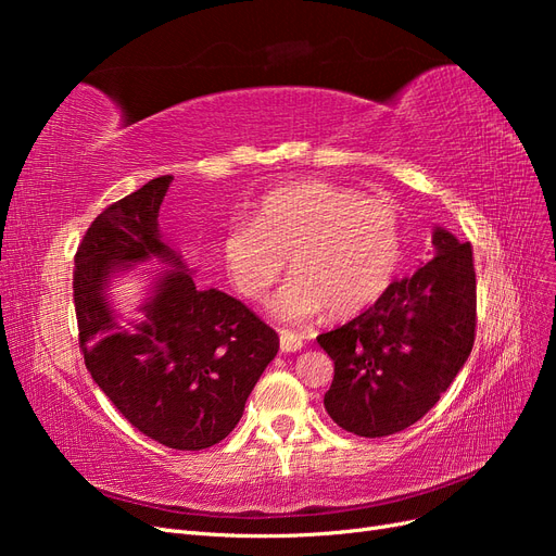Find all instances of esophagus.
Instances as JSON below:
<instances>
[{"label": "esophagus", "mask_w": 556, "mask_h": 556, "mask_svg": "<svg viewBox=\"0 0 556 556\" xmlns=\"http://www.w3.org/2000/svg\"><path fill=\"white\" fill-rule=\"evenodd\" d=\"M304 345H306V341H304V336H301V333L288 331V329L280 331V350L282 352H296Z\"/></svg>", "instance_id": "esophagus-1"}]
</instances>
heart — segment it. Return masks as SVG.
I'll return each mask as SVG.
<instances>
[{
    "label": "heart",
    "instance_id": "1",
    "mask_svg": "<svg viewBox=\"0 0 556 556\" xmlns=\"http://www.w3.org/2000/svg\"><path fill=\"white\" fill-rule=\"evenodd\" d=\"M227 276L260 301L290 260L294 276L268 311L301 323L329 308L357 315L390 288L401 262V220L390 201L327 180H304L262 197L255 220H233L220 241Z\"/></svg>",
    "mask_w": 556,
    "mask_h": 556
}]
</instances>
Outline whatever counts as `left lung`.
Returning a JSON list of instances; mask_svg holds the SVG:
<instances>
[{
	"mask_svg": "<svg viewBox=\"0 0 556 556\" xmlns=\"http://www.w3.org/2000/svg\"><path fill=\"white\" fill-rule=\"evenodd\" d=\"M433 257L394 280L348 325L319 333L333 359L325 408L364 439L425 417L464 368L476 341V268L470 243L433 227Z\"/></svg>",
	"mask_w": 556,
	"mask_h": 556,
	"instance_id": "left-lung-1",
	"label": "left lung"
}]
</instances>
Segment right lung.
<instances>
[{
    "mask_svg": "<svg viewBox=\"0 0 556 556\" xmlns=\"http://www.w3.org/2000/svg\"><path fill=\"white\" fill-rule=\"evenodd\" d=\"M172 176L99 213L74 268L78 341L86 366L113 406L148 439L174 450H204L231 433L278 333L239 299L199 290L194 271L164 241L160 206ZM155 261L140 319L123 324L110 299L115 277Z\"/></svg>",
    "mask_w": 556,
    "mask_h": 556,
    "instance_id": "right-lung-1",
    "label": "right lung"
}]
</instances>
